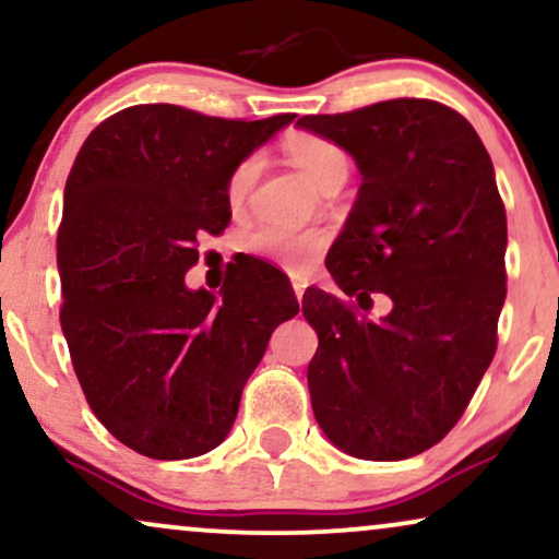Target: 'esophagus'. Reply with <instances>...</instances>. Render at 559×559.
I'll use <instances>...</instances> for the list:
<instances>
[{"mask_svg":"<svg viewBox=\"0 0 559 559\" xmlns=\"http://www.w3.org/2000/svg\"><path fill=\"white\" fill-rule=\"evenodd\" d=\"M292 286H294V294H296V299L301 301V296H304V288H307V281L299 278V275H292Z\"/></svg>","mask_w":559,"mask_h":559,"instance_id":"esophagus-1","label":"esophagus"}]
</instances>
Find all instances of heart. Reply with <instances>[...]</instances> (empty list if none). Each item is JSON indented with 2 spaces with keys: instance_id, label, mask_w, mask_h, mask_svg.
Here are the masks:
<instances>
[{
  "instance_id": "b5f03b06",
  "label": "heart",
  "mask_w": 559,
  "mask_h": 559,
  "mask_svg": "<svg viewBox=\"0 0 559 559\" xmlns=\"http://www.w3.org/2000/svg\"><path fill=\"white\" fill-rule=\"evenodd\" d=\"M286 154L288 159L301 169L304 178L320 190L343 186L345 178H348V154H345L337 144H332V141L314 136V133H296V136L288 139ZM255 178L258 159L250 157L239 162L227 186V198L231 206H242L247 193L255 186ZM245 247L260 258L292 267V271H304V267L312 265L317 255L322 252L324 235L312 229L284 227V224H260L258 229H252L250 235H247Z\"/></svg>"
}]
</instances>
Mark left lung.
<instances>
[{"instance_id":"obj_1","label":"left lung","mask_w":559,"mask_h":559,"mask_svg":"<svg viewBox=\"0 0 559 559\" xmlns=\"http://www.w3.org/2000/svg\"><path fill=\"white\" fill-rule=\"evenodd\" d=\"M356 159V203L322 288L301 309L320 345L307 381L314 418L345 454L400 462L456 426L496 356L506 301V209L477 131L447 105L400 97L296 121ZM391 296L381 321L358 316Z\"/></svg>"}]
</instances>
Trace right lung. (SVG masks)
<instances>
[{"instance_id": "1", "label": "right lung", "mask_w": 559, "mask_h": 559, "mask_svg": "<svg viewBox=\"0 0 559 559\" xmlns=\"http://www.w3.org/2000/svg\"><path fill=\"white\" fill-rule=\"evenodd\" d=\"M294 118L133 105L76 154L56 239L61 330L92 413L139 454L216 449L273 330L299 312L284 273L258 258L218 294L186 286L195 237L229 227L231 173Z\"/></svg>"}]
</instances>
